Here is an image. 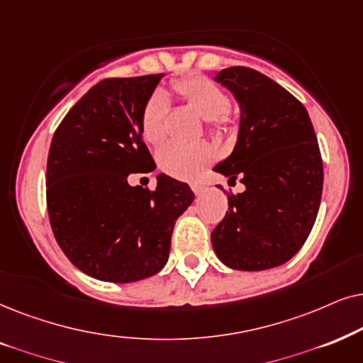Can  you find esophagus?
Wrapping results in <instances>:
<instances>
[{
	"mask_svg": "<svg viewBox=\"0 0 363 363\" xmlns=\"http://www.w3.org/2000/svg\"><path fill=\"white\" fill-rule=\"evenodd\" d=\"M191 187H192V191H194V194H196V196H201L202 192H204V189H206L204 186H202V184H197V182H194V184H191Z\"/></svg>",
	"mask_w": 363,
	"mask_h": 363,
	"instance_id": "1",
	"label": "esophagus"
}]
</instances>
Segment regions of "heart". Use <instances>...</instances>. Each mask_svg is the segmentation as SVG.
Wrapping results in <instances>:
<instances>
[{
	"mask_svg": "<svg viewBox=\"0 0 363 363\" xmlns=\"http://www.w3.org/2000/svg\"><path fill=\"white\" fill-rule=\"evenodd\" d=\"M172 89L184 103L206 118L212 131L224 133L232 128L234 118L229 109V96L219 84L202 74L172 79ZM171 101L162 91H156L147 99L143 111L141 129L147 143H161L167 133ZM217 157L216 147L209 143L169 141L157 151V164L169 176L194 179Z\"/></svg>",
	"mask_w": 363,
	"mask_h": 363,
	"instance_id": "heart-1",
	"label": "heart"
}]
</instances>
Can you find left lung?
Masks as SVG:
<instances>
[{
    "instance_id": "1",
    "label": "left lung",
    "mask_w": 363,
    "mask_h": 363,
    "mask_svg": "<svg viewBox=\"0 0 363 363\" xmlns=\"http://www.w3.org/2000/svg\"><path fill=\"white\" fill-rule=\"evenodd\" d=\"M216 81L239 101L240 128L234 151L214 171L229 182L239 177L245 191L227 194L229 211L212 230V247L232 269L277 267L306 242L320 206L315 131L301 101L262 72L234 66Z\"/></svg>"
}]
</instances>
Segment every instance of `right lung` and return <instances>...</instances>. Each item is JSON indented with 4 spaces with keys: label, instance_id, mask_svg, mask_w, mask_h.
<instances>
[{
    "label": "right lung",
    "instance_id": "obj_1",
    "mask_svg": "<svg viewBox=\"0 0 363 363\" xmlns=\"http://www.w3.org/2000/svg\"><path fill=\"white\" fill-rule=\"evenodd\" d=\"M162 74L108 77L72 106L52 136L46 204L66 257L91 277L136 282L167 262L174 222L194 201L186 182L159 174L156 189L129 186V174L156 162L141 119Z\"/></svg>",
    "mask_w": 363,
    "mask_h": 363
}]
</instances>
